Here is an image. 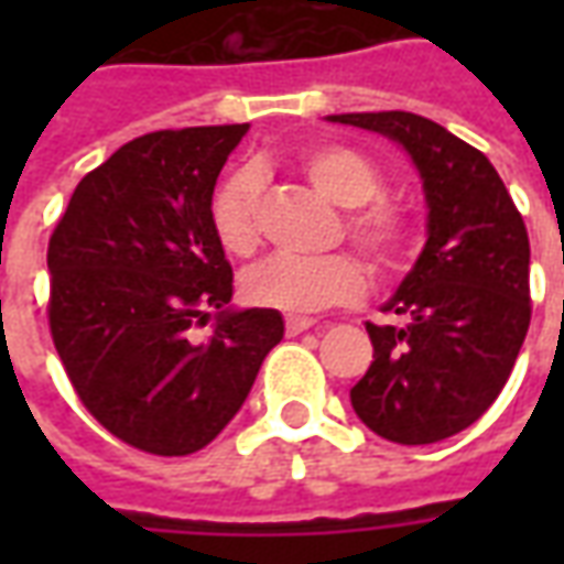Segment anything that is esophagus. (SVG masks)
Masks as SVG:
<instances>
[{
	"mask_svg": "<svg viewBox=\"0 0 564 564\" xmlns=\"http://www.w3.org/2000/svg\"><path fill=\"white\" fill-rule=\"evenodd\" d=\"M314 326V319L311 317H286V335H302Z\"/></svg>",
	"mask_w": 564,
	"mask_h": 564,
	"instance_id": "34e87169",
	"label": "esophagus"
}]
</instances>
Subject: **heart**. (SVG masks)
Segmentation results:
<instances>
[{"label":"heart","mask_w":564,"mask_h":564,"mask_svg":"<svg viewBox=\"0 0 564 564\" xmlns=\"http://www.w3.org/2000/svg\"><path fill=\"white\" fill-rule=\"evenodd\" d=\"M305 177L319 196L341 208H356L347 217V232L362 247L378 269H392L404 253L408 226L402 210L371 202L383 189V174L366 153L344 144H317L299 156ZM259 193L262 177L257 169H235L210 198V226L229 253L245 257L259 241ZM241 293L259 307L286 314H314L332 305H350L366 293V269L350 253L302 259L269 257L250 265L241 278Z\"/></svg>","instance_id":"b5f03b06"}]
</instances>
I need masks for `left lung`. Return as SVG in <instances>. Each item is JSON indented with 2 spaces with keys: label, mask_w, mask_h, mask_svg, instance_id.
I'll list each match as a JSON object with an SVG mask.
<instances>
[{
  "label": "left lung",
  "mask_w": 564,
  "mask_h": 564,
  "mask_svg": "<svg viewBox=\"0 0 564 564\" xmlns=\"http://www.w3.org/2000/svg\"><path fill=\"white\" fill-rule=\"evenodd\" d=\"M395 141L423 181L425 245L383 311L366 323L375 362L350 390L356 416L395 444L468 429L508 383L529 332V235L492 162L411 111L332 115Z\"/></svg>",
  "instance_id": "8db88e82"
}]
</instances>
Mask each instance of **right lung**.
<instances>
[{
    "label": "right lung",
    "instance_id": "add662e5",
    "mask_svg": "<svg viewBox=\"0 0 564 564\" xmlns=\"http://www.w3.org/2000/svg\"><path fill=\"white\" fill-rule=\"evenodd\" d=\"M247 132L162 129L129 141L68 198L47 247L51 335L99 423L153 456L220 435L283 338L281 311L232 305L210 226L223 162ZM215 314L208 339L192 332Z\"/></svg>",
    "mask_w": 564,
    "mask_h": 564
}]
</instances>
